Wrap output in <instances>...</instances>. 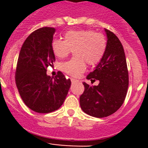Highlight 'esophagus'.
Listing matches in <instances>:
<instances>
[{
    "label": "esophagus",
    "instance_id": "obj_1",
    "mask_svg": "<svg viewBox=\"0 0 148 148\" xmlns=\"http://www.w3.org/2000/svg\"><path fill=\"white\" fill-rule=\"evenodd\" d=\"M71 82H72V84H75V83H76V82H78V80L75 79V78H71Z\"/></svg>",
    "mask_w": 148,
    "mask_h": 148
}]
</instances>
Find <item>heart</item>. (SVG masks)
Returning a JSON list of instances; mask_svg holds the SVG:
<instances>
[{"mask_svg": "<svg viewBox=\"0 0 148 148\" xmlns=\"http://www.w3.org/2000/svg\"><path fill=\"white\" fill-rule=\"evenodd\" d=\"M64 40L56 38L51 47L55 56L65 58L74 49L75 58L63 63V71L76 77L86 69V63L95 66L103 59L108 48V40L103 34L92 30H70L64 35Z\"/></svg>", "mask_w": 148, "mask_h": 148, "instance_id": "heart-1", "label": "heart"}]
</instances>
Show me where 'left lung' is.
Here are the masks:
<instances>
[{
    "label": "left lung",
    "mask_w": 148,
    "mask_h": 148,
    "mask_svg": "<svg viewBox=\"0 0 148 148\" xmlns=\"http://www.w3.org/2000/svg\"><path fill=\"white\" fill-rule=\"evenodd\" d=\"M108 48L103 59L87 76L97 86L84 82V91L80 96V106L87 114L104 118L118 110L124 103L129 84L125 51L121 41L113 32L105 29Z\"/></svg>",
    "instance_id": "8db88e82"
}]
</instances>
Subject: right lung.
Listing matches in <instances>:
<instances>
[{"label":"right lung","mask_w":148,"mask_h":148,"mask_svg":"<svg viewBox=\"0 0 148 148\" xmlns=\"http://www.w3.org/2000/svg\"><path fill=\"white\" fill-rule=\"evenodd\" d=\"M56 29L42 27L29 35L21 49L15 83L24 104L39 113H48L63 104L71 85L61 72L55 78L47 75L56 57L51 44Z\"/></svg>","instance_id":"add662e5"}]
</instances>
